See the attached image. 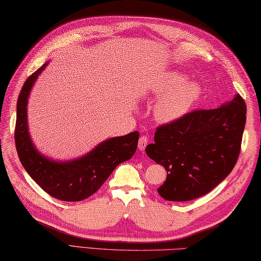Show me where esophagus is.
Instances as JSON below:
<instances>
[{"label": "esophagus", "instance_id": "34e87169", "mask_svg": "<svg viewBox=\"0 0 261 261\" xmlns=\"http://www.w3.org/2000/svg\"><path fill=\"white\" fill-rule=\"evenodd\" d=\"M148 137L147 136H141L139 138V142H138V148H139L140 151H143L146 149V146L148 143Z\"/></svg>", "mask_w": 261, "mask_h": 261}]
</instances>
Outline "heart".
I'll list each match as a JSON object with an SVG mask.
<instances>
[{
  "instance_id": "1",
  "label": "heart",
  "mask_w": 261,
  "mask_h": 261,
  "mask_svg": "<svg viewBox=\"0 0 261 261\" xmlns=\"http://www.w3.org/2000/svg\"><path fill=\"white\" fill-rule=\"evenodd\" d=\"M178 81V76H167L156 87L154 93L157 95H162L165 91H167L171 85L176 84ZM198 93L199 88L195 83L181 81L159 98L156 108H154V116L160 122H171L177 120L192 107V104L198 96Z\"/></svg>"
}]
</instances>
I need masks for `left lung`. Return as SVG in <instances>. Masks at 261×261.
<instances>
[{
	"label": "left lung",
	"instance_id": "1",
	"mask_svg": "<svg viewBox=\"0 0 261 261\" xmlns=\"http://www.w3.org/2000/svg\"><path fill=\"white\" fill-rule=\"evenodd\" d=\"M246 114L245 99L238 94L219 109L193 110L158 125L146 152L167 171L159 195L186 202L218 186L239 158Z\"/></svg>",
	"mask_w": 261,
	"mask_h": 261
}]
</instances>
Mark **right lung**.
I'll return each instance as SVG.
<instances>
[{"instance_id":"add662e5","label":"right lung","mask_w":261,"mask_h":261,"mask_svg":"<svg viewBox=\"0 0 261 261\" xmlns=\"http://www.w3.org/2000/svg\"><path fill=\"white\" fill-rule=\"evenodd\" d=\"M47 63L27 79L16 103L14 141L20 162L31 178L49 195L66 202H79L93 195L119 164L137 150L139 132L111 138L86 156L67 163H56L41 156L28 132L27 102L31 87Z\"/></svg>"}]
</instances>
